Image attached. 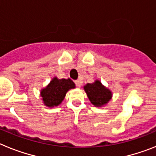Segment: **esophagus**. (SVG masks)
Returning <instances> with one entry per match:
<instances>
[{"instance_id": "34e87169", "label": "esophagus", "mask_w": 156, "mask_h": 156, "mask_svg": "<svg viewBox=\"0 0 156 156\" xmlns=\"http://www.w3.org/2000/svg\"><path fill=\"white\" fill-rule=\"evenodd\" d=\"M75 83L77 87L78 88L81 87V86H82V81H81L80 80H77L75 81Z\"/></svg>"}]
</instances>
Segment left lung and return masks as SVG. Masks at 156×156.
<instances>
[{
    "mask_svg": "<svg viewBox=\"0 0 156 156\" xmlns=\"http://www.w3.org/2000/svg\"><path fill=\"white\" fill-rule=\"evenodd\" d=\"M83 89L90 103L98 108L104 107L112 98V92L98 80H96L92 83H87L83 86Z\"/></svg>",
    "mask_w": 156,
    "mask_h": 156,
    "instance_id": "obj_1",
    "label": "left lung"
}]
</instances>
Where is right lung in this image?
Segmentation results:
<instances>
[{"label": "right lung", "instance_id": "obj_1", "mask_svg": "<svg viewBox=\"0 0 156 156\" xmlns=\"http://www.w3.org/2000/svg\"><path fill=\"white\" fill-rule=\"evenodd\" d=\"M76 87L71 79H58L55 76L45 87L40 92L43 103L48 108L57 107L62 102L66 93Z\"/></svg>", "mask_w": 156, "mask_h": 156}]
</instances>
